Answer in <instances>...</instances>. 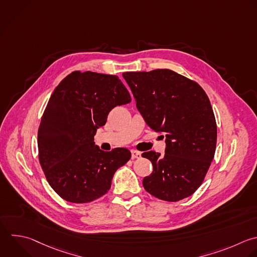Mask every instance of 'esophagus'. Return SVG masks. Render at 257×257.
Returning a JSON list of instances; mask_svg holds the SVG:
<instances>
[{
  "label": "esophagus",
  "instance_id": "esophagus-1",
  "mask_svg": "<svg viewBox=\"0 0 257 257\" xmlns=\"http://www.w3.org/2000/svg\"><path fill=\"white\" fill-rule=\"evenodd\" d=\"M142 157V154L136 150H132V159H140Z\"/></svg>",
  "mask_w": 257,
  "mask_h": 257
}]
</instances>
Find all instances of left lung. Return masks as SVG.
<instances>
[{
	"label": "left lung",
	"instance_id": "left-lung-1",
	"mask_svg": "<svg viewBox=\"0 0 257 257\" xmlns=\"http://www.w3.org/2000/svg\"><path fill=\"white\" fill-rule=\"evenodd\" d=\"M122 76L146 122L166 136L163 157L153 151L142 155L154 169L144 178V188L168 202L191 196L203 183L216 150L217 124L206 92L196 81L170 69Z\"/></svg>",
	"mask_w": 257,
	"mask_h": 257
}]
</instances>
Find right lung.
Segmentation results:
<instances>
[{"instance_id":"add662e5","label":"right lung","mask_w":257,"mask_h":257,"mask_svg":"<svg viewBox=\"0 0 257 257\" xmlns=\"http://www.w3.org/2000/svg\"><path fill=\"white\" fill-rule=\"evenodd\" d=\"M118 76L73 71L55 88L38 130V157L46 180L64 200L83 204L108 192L115 171L131 152H103L94 145L108 112L131 102Z\"/></svg>"}]
</instances>
